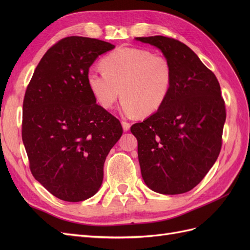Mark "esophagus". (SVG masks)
<instances>
[{
  "mask_svg": "<svg viewBox=\"0 0 250 250\" xmlns=\"http://www.w3.org/2000/svg\"><path fill=\"white\" fill-rule=\"evenodd\" d=\"M122 126H123V129H124V131H128L130 129V123H128V122H126V121H122Z\"/></svg>",
  "mask_w": 250,
  "mask_h": 250,
  "instance_id": "34e87169",
  "label": "esophagus"
}]
</instances>
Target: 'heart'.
Segmentation results:
<instances>
[{"label":"heart","instance_id":"1","mask_svg":"<svg viewBox=\"0 0 250 250\" xmlns=\"http://www.w3.org/2000/svg\"><path fill=\"white\" fill-rule=\"evenodd\" d=\"M101 66L104 73L88 71L86 83L104 108L112 107L121 94L124 113L149 116L168 99L173 67L164 55L153 54L146 49L120 47L102 59Z\"/></svg>","mask_w":250,"mask_h":250}]
</instances>
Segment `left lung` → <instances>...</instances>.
<instances>
[{
    "instance_id": "8db88e82",
    "label": "left lung",
    "mask_w": 250,
    "mask_h": 250,
    "mask_svg": "<svg viewBox=\"0 0 250 250\" xmlns=\"http://www.w3.org/2000/svg\"><path fill=\"white\" fill-rule=\"evenodd\" d=\"M135 40L160 49L173 67L165 104L130 128L138 140L142 177L156 193L183 194L200 183L220 153L226 119L220 84L179 41L161 35Z\"/></svg>"
}]
</instances>
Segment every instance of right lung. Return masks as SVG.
<instances>
[{"mask_svg": "<svg viewBox=\"0 0 250 250\" xmlns=\"http://www.w3.org/2000/svg\"><path fill=\"white\" fill-rule=\"evenodd\" d=\"M113 48L88 37L60 40L42 56L26 89L21 139L30 170L64 201H83L98 192L106 156L123 133L86 83L89 66Z\"/></svg>", "mask_w": 250, "mask_h": 250, "instance_id": "add662e5", "label": "right lung"}]
</instances>
